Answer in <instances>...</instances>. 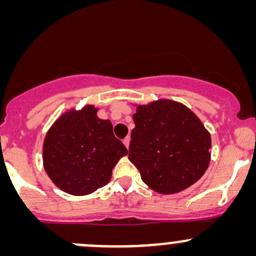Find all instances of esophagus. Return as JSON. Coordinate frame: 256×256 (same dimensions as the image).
<instances>
[{
  "mask_svg": "<svg viewBox=\"0 0 256 256\" xmlns=\"http://www.w3.org/2000/svg\"><path fill=\"white\" fill-rule=\"evenodd\" d=\"M122 142H124L126 148H128V146H130V137H128V136L125 137L124 140H122Z\"/></svg>",
  "mask_w": 256,
  "mask_h": 256,
  "instance_id": "1",
  "label": "esophagus"
}]
</instances>
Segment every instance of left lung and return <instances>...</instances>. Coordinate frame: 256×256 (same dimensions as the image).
Returning a JSON list of instances; mask_svg holds the SVG:
<instances>
[{"instance_id": "8db88e82", "label": "left lung", "mask_w": 256, "mask_h": 256, "mask_svg": "<svg viewBox=\"0 0 256 256\" xmlns=\"http://www.w3.org/2000/svg\"><path fill=\"white\" fill-rule=\"evenodd\" d=\"M134 122L128 160L150 189L177 194L204 174L210 134L186 106L172 100L137 106Z\"/></svg>"}]
</instances>
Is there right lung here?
<instances>
[{"label": "right lung", "mask_w": 256, "mask_h": 256, "mask_svg": "<svg viewBox=\"0 0 256 256\" xmlns=\"http://www.w3.org/2000/svg\"><path fill=\"white\" fill-rule=\"evenodd\" d=\"M98 110L88 104L66 112L44 138V170L52 183L71 195H89L104 186L112 170L128 152L114 136L112 122L100 119Z\"/></svg>", "instance_id": "1"}]
</instances>
